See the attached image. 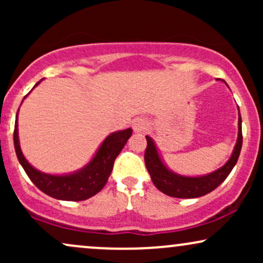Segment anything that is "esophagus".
<instances>
[{
	"mask_svg": "<svg viewBox=\"0 0 263 263\" xmlns=\"http://www.w3.org/2000/svg\"><path fill=\"white\" fill-rule=\"evenodd\" d=\"M132 128L135 134H142L147 128V122L142 119H137L132 122Z\"/></svg>",
	"mask_w": 263,
	"mask_h": 263,
	"instance_id": "34e87169",
	"label": "esophagus"
}]
</instances>
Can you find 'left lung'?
<instances>
[{
  "instance_id": "obj_1",
  "label": "left lung",
  "mask_w": 263,
  "mask_h": 263,
  "mask_svg": "<svg viewBox=\"0 0 263 263\" xmlns=\"http://www.w3.org/2000/svg\"><path fill=\"white\" fill-rule=\"evenodd\" d=\"M237 128L236 143H235L228 162L216 171L203 174V176H183V174L176 173L170 170V167L165 164L164 159L159 155L156 142L153 141L152 137L146 136L147 148L144 153V163H146L147 171H148L151 179L156 188L170 197L180 199L203 197L218 188L228 178L232 168L235 167L238 156H240L241 147H242V121H241L240 110H238Z\"/></svg>"
}]
</instances>
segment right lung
Returning a JSON list of instances; mask_svg holds the SVG:
<instances>
[{"instance_id":"right-lung-1","label":"right lung","mask_w":263,"mask_h":263,"mask_svg":"<svg viewBox=\"0 0 263 263\" xmlns=\"http://www.w3.org/2000/svg\"><path fill=\"white\" fill-rule=\"evenodd\" d=\"M41 81H38L34 87ZM27 96L28 95H26L25 99ZM131 135L132 128L112 132L101 142L95 155L83 168L64 174L44 173L33 167L31 163L27 161L21 149L20 137H18V112L16 115V122H14L13 142L18 162L39 190L58 200L81 201L93 197L104 188L112 172L115 159L127 143Z\"/></svg>"}]
</instances>
